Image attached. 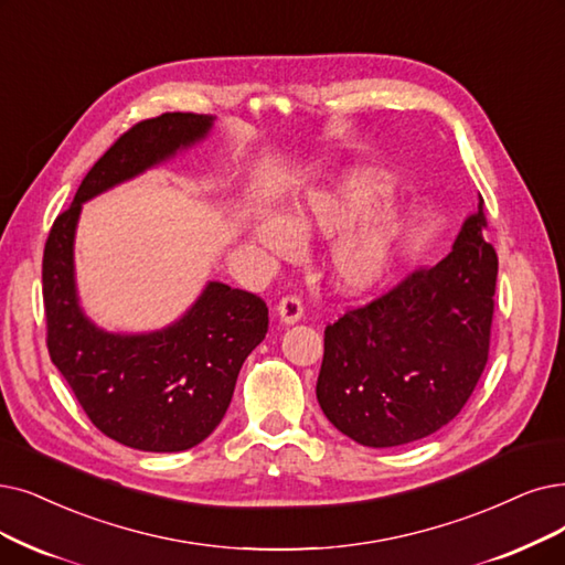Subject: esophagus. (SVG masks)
Masks as SVG:
<instances>
[{"label":"esophagus","mask_w":565,"mask_h":565,"mask_svg":"<svg viewBox=\"0 0 565 565\" xmlns=\"http://www.w3.org/2000/svg\"><path fill=\"white\" fill-rule=\"evenodd\" d=\"M278 318L282 324H297L301 318H303V306H301V299L297 297H285L280 303H278Z\"/></svg>","instance_id":"1"}]
</instances>
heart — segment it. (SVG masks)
Listing matches in <instances>:
<instances>
[{
    "mask_svg": "<svg viewBox=\"0 0 565 565\" xmlns=\"http://www.w3.org/2000/svg\"><path fill=\"white\" fill-rule=\"evenodd\" d=\"M394 192L387 173L352 169L333 185L308 190L285 215L262 211L255 238L270 257L295 259L299 243L335 241L327 270L343 295H364L387 278L403 236L396 213H375Z\"/></svg>",
    "mask_w": 565,
    "mask_h": 565,
    "instance_id": "heart-1",
    "label": "heart"
}]
</instances>
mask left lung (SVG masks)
Wrapping results in <instances>:
<instances>
[{
  "instance_id": "obj_1",
  "label": "left lung",
  "mask_w": 565,
  "mask_h": 565,
  "mask_svg": "<svg viewBox=\"0 0 565 565\" xmlns=\"http://www.w3.org/2000/svg\"><path fill=\"white\" fill-rule=\"evenodd\" d=\"M484 230L480 199L443 262L327 327L315 394L338 431L396 447L461 413L489 356L499 259Z\"/></svg>"
}]
</instances>
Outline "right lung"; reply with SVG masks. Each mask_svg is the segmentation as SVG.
Listing matches in <instances>:
<instances>
[{"instance_id":"add662e5","label":"right lung","mask_w":565,"mask_h":565,"mask_svg":"<svg viewBox=\"0 0 565 565\" xmlns=\"http://www.w3.org/2000/svg\"><path fill=\"white\" fill-rule=\"evenodd\" d=\"M213 116L164 113L113 143L87 171L74 204L53 222L43 250L49 352L99 431L141 452H183L227 413L236 377L268 331V308L250 291L209 280L162 329L106 331L87 318L74 243L83 204L209 139Z\"/></svg>"}]
</instances>
